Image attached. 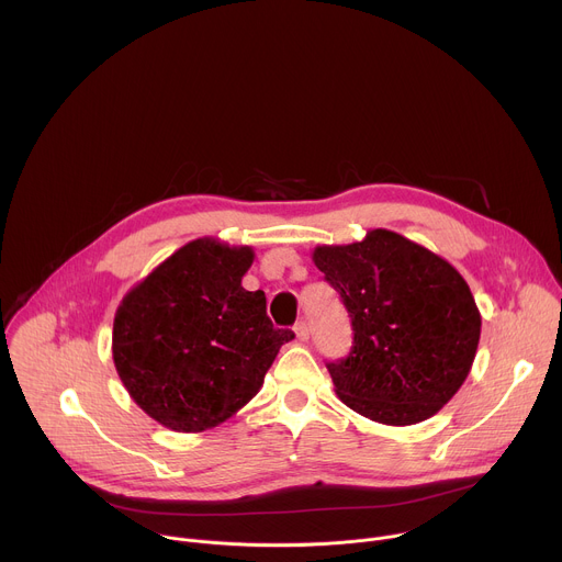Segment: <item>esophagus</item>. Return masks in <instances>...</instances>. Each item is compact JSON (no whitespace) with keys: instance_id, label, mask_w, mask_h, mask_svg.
Masks as SVG:
<instances>
[{"instance_id":"1","label":"esophagus","mask_w":562,"mask_h":562,"mask_svg":"<svg viewBox=\"0 0 562 562\" xmlns=\"http://www.w3.org/2000/svg\"><path fill=\"white\" fill-rule=\"evenodd\" d=\"M295 336H297V340H306L308 338V325H306V319H297V323H295Z\"/></svg>"}]
</instances>
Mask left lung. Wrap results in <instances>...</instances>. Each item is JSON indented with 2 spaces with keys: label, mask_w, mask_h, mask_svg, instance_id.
Here are the masks:
<instances>
[{
  "label": "left lung",
  "mask_w": 562,
  "mask_h": 562,
  "mask_svg": "<svg viewBox=\"0 0 562 562\" xmlns=\"http://www.w3.org/2000/svg\"><path fill=\"white\" fill-rule=\"evenodd\" d=\"M313 262L351 317L349 356L327 364L342 403L393 427L438 414L469 375L480 340L464 278L386 228L362 243L315 247Z\"/></svg>",
  "instance_id": "obj_1"
}]
</instances>
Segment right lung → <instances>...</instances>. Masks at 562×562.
Listing matches in <instances>:
<instances>
[{
    "mask_svg": "<svg viewBox=\"0 0 562 562\" xmlns=\"http://www.w3.org/2000/svg\"><path fill=\"white\" fill-rule=\"evenodd\" d=\"M251 247L200 237L178 249L117 306L113 362L131 397L173 431L211 429L260 391L280 347L265 291H247Z\"/></svg>",
    "mask_w": 562,
    "mask_h": 562,
    "instance_id": "1",
    "label": "right lung"
}]
</instances>
